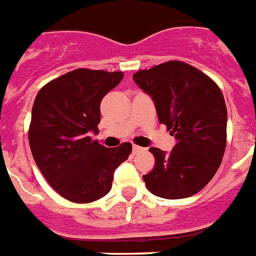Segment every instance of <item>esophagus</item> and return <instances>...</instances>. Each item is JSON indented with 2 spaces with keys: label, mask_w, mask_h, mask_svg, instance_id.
<instances>
[{
  "label": "esophagus",
  "mask_w": 256,
  "mask_h": 256,
  "mask_svg": "<svg viewBox=\"0 0 256 256\" xmlns=\"http://www.w3.org/2000/svg\"><path fill=\"white\" fill-rule=\"evenodd\" d=\"M141 150H142V148H141V146H138V145H134V146H132V152H134V154L138 152H141Z\"/></svg>",
  "instance_id": "34e87169"
}]
</instances>
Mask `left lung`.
<instances>
[{"label": "left lung", "mask_w": 256, "mask_h": 256, "mask_svg": "<svg viewBox=\"0 0 256 256\" xmlns=\"http://www.w3.org/2000/svg\"><path fill=\"white\" fill-rule=\"evenodd\" d=\"M152 96L157 116L174 136L170 153L150 148L154 168L142 176L152 194L166 200L194 196L218 170L226 149L228 110L216 83L196 67L169 60L134 74Z\"/></svg>", "instance_id": "obj_1"}]
</instances>
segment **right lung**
I'll list each match as a JSON object with an SVG mask.
<instances>
[{
	"label": "right lung",
	"instance_id": "right-lung-1",
	"mask_svg": "<svg viewBox=\"0 0 256 256\" xmlns=\"http://www.w3.org/2000/svg\"><path fill=\"white\" fill-rule=\"evenodd\" d=\"M122 76V71L76 68L36 94L28 144L47 182L68 201L103 198L111 190L115 169L132 152L130 142L106 148L90 136L99 132L102 99Z\"/></svg>",
	"mask_w": 256,
	"mask_h": 256
}]
</instances>
